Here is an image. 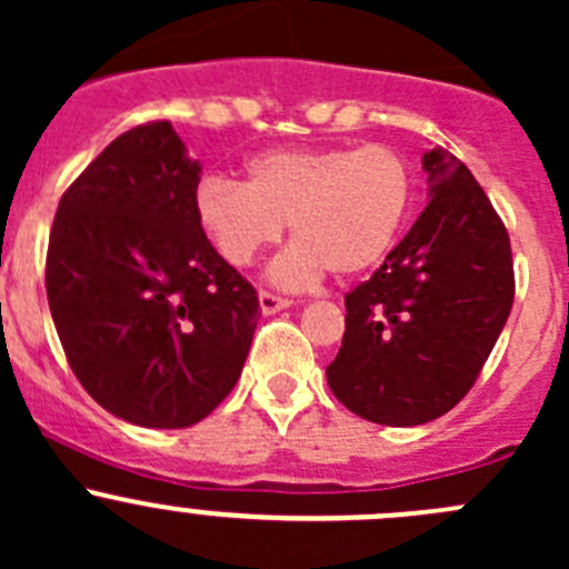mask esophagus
Here are the masks:
<instances>
[{"label": "esophagus", "mask_w": 569, "mask_h": 569, "mask_svg": "<svg viewBox=\"0 0 569 569\" xmlns=\"http://www.w3.org/2000/svg\"><path fill=\"white\" fill-rule=\"evenodd\" d=\"M258 306H261L263 317H272V313L286 311L291 302L283 300V297H278V295H269V291H261V295H258Z\"/></svg>", "instance_id": "obj_1"}]
</instances>
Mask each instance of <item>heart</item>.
I'll use <instances>...</instances> for the list:
<instances>
[{"mask_svg":"<svg viewBox=\"0 0 569 569\" xmlns=\"http://www.w3.org/2000/svg\"><path fill=\"white\" fill-rule=\"evenodd\" d=\"M412 206V168L396 148L267 151L248 162V183L206 176L194 217L231 267H248L291 226V244L269 269L286 289L360 278L386 261Z\"/></svg>","mask_w":569,"mask_h":569,"instance_id":"b5f03b06","label":"heart"}]
</instances>
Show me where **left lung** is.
<instances>
[{
    "label": "left lung",
    "instance_id": "left-lung-1",
    "mask_svg": "<svg viewBox=\"0 0 569 569\" xmlns=\"http://www.w3.org/2000/svg\"><path fill=\"white\" fill-rule=\"evenodd\" d=\"M429 203L366 283L327 386L355 416L418 427L446 416L479 377L515 300L509 233L473 173L443 148L423 153Z\"/></svg>",
    "mask_w": 569,
    "mask_h": 569
}]
</instances>
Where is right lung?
Masks as SVG:
<instances>
[{
	"label": "right lung",
	"instance_id": "obj_1",
	"mask_svg": "<svg viewBox=\"0 0 569 569\" xmlns=\"http://www.w3.org/2000/svg\"><path fill=\"white\" fill-rule=\"evenodd\" d=\"M200 173L168 120L137 126L71 183L51 226L46 295L68 363L137 427L203 421L237 386L261 317L194 217Z\"/></svg>",
	"mask_w": 569,
	"mask_h": 569
}]
</instances>
